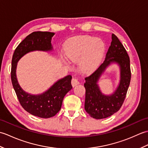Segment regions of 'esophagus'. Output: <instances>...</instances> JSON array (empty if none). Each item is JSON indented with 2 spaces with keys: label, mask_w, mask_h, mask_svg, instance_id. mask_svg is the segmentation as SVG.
<instances>
[{
  "label": "esophagus",
  "mask_w": 148,
  "mask_h": 148,
  "mask_svg": "<svg viewBox=\"0 0 148 148\" xmlns=\"http://www.w3.org/2000/svg\"><path fill=\"white\" fill-rule=\"evenodd\" d=\"M71 83H72V86H76L77 84H79V81H78V79H77V78H75L74 77V78H72Z\"/></svg>",
  "instance_id": "34e87169"
}]
</instances>
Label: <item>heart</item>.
Masks as SVG:
<instances>
[{
    "label": "heart",
    "instance_id": "b5f03b06",
    "mask_svg": "<svg viewBox=\"0 0 148 148\" xmlns=\"http://www.w3.org/2000/svg\"><path fill=\"white\" fill-rule=\"evenodd\" d=\"M104 45L101 40L89 36L72 37L66 43L65 53L71 61L80 59L79 65L84 71L93 70L102 58Z\"/></svg>",
    "mask_w": 148,
    "mask_h": 148
}]
</instances>
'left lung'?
<instances>
[{"label":"left lung","mask_w":148,"mask_h":148,"mask_svg":"<svg viewBox=\"0 0 148 148\" xmlns=\"http://www.w3.org/2000/svg\"><path fill=\"white\" fill-rule=\"evenodd\" d=\"M111 62H116L121 67V82L115 93L104 96L101 93L97 82L105 69ZM86 89L84 109L91 117L103 119L111 116L121 108L127 95L131 79L130 58L120 40L112 34V41L106 53L105 60L99 67L84 78Z\"/></svg>","instance_id":"obj_1"}]
</instances>
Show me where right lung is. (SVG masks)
<instances>
[{"label": "right lung", "instance_id": "obj_1", "mask_svg": "<svg viewBox=\"0 0 148 148\" xmlns=\"http://www.w3.org/2000/svg\"><path fill=\"white\" fill-rule=\"evenodd\" d=\"M54 35L55 33L40 31L31 33L19 44L12 58L11 81L19 102L26 111L42 118L53 117L60 110L64 97L72 88V76L69 75L58 80L42 94L33 95L25 92L19 85L16 76V69L19 60L26 53L36 50H51V39Z\"/></svg>", "mask_w": 148, "mask_h": 148}]
</instances>
